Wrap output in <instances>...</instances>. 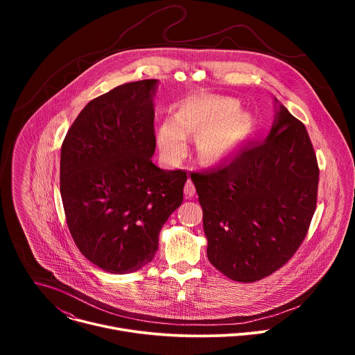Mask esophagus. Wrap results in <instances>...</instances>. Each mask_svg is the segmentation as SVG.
I'll return each mask as SVG.
<instances>
[{"instance_id": "1", "label": "esophagus", "mask_w": 355, "mask_h": 355, "mask_svg": "<svg viewBox=\"0 0 355 355\" xmlns=\"http://www.w3.org/2000/svg\"><path fill=\"white\" fill-rule=\"evenodd\" d=\"M184 193H185L187 198L193 196V193H195V187H193V182H192L191 180H187L185 187H184Z\"/></svg>"}]
</instances>
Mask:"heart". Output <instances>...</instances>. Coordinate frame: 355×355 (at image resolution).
<instances>
[{"mask_svg": "<svg viewBox=\"0 0 355 355\" xmlns=\"http://www.w3.org/2000/svg\"><path fill=\"white\" fill-rule=\"evenodd\" d=\"M252 132L254 121L241 111L240 101L208 95L185 101L174 118H164L156 129V143L166 162L177 163L187 151V136L196 135L199 159L214 164L232 156Z\"/></svg>", "mask_w": 355, "mask_h": 355, "instance_id": "1", "label": "heart"}]
</instances>
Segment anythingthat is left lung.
<instances>
[{"mask_svg":"<svg viewBox=\"0 0 355 355\" xmlns=\"http://www.w3.org/2000/svg\"><path fill=\"white\" fill-rule=\"evenodd\" d=\"M268 136L226 164L191 175L204 211L207 254L233 281L254 282L281 268L306 236L319 168L305 125L274 98Z\"/></svg>","mask_w":355,"mask_h":355,"instance_id":"obj_1","label":"left lung"}]
</instances>
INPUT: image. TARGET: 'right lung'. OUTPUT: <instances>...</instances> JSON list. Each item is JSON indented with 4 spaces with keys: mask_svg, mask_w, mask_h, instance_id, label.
Here are the masks:
<instances>
[{
    "mask_svg": "<svg viewBox=\"0 0 355 355\" xmlns=\"http://www.w3.org/2000/svg\"><path fill=\"white\" fill-rule=\"evenodd\" d=\"M157 87L159 80L126 83L89 101L62 144L70 233L84 257L111 274L153 260L159 233L182 202L185 173L151 162Z\"/></svg>",
    "mask_w": 355,
    "mask_h": 355,
    "instance_id": "add662e5",
    "label": "right lung"
}]
</instances>
